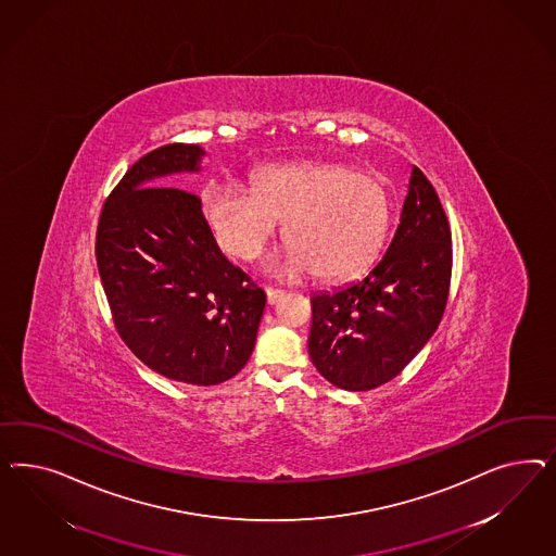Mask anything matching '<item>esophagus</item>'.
I'll list each match as a JSON object with an SVG mask.
<instances>
[{"instance_id":"esophagus-1","label":"esophagus","mask_w":556,"mask_h":556,"mask_svg":"<svg viewBox=\"0 0 556 556\" xmlns=\"http://www.w3.org/2000/svg\"><path fill=\"white\" fill-rule=\"evenodd\" d=\"M265 293H267V302H269L270 305L281 302V300H283V295H286V291H283V289H273V287H269Z\"/></svg>"}]
</instances>
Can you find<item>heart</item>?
<instances>
[{
	"instance_id": "obj_1",
	"label": "heart",
	"mask_w": 556,
	"mask_h": 556,
	"mask_svg": "<svg viewBox=\"0 0 556 556\" xmlns=\"http://www.w3.org/2000/svg\"><path fill=\"white\" fill-rule=\"evenodd\" d=\"M205 216L226 253L251 261L263 253L279 218L286 253L270 270L346 279L365 269L388 232L386 184L349 165L302 163L265 168L254 189L226 186L205 195Z\"/></svg>"
}]
</instances>
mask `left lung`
Returning <instances> with one entry per match:
<instances>
[{"instance_id": "obj_1", "label": "left lung", "mask_w": 556, "mask_h": 556, "mask_svg": "<svg viewBox=\"0 0 556 556\" xmlns=\"http://www.w3.org/2000/svg\"><path fill=\"white\" fill-rule=\"evenodd\" d=\"M453 270V238L437 191L412 168L402 218L369 275L312 295L309 358L346 391L397 377L442 320Z\"/></svg>"}]
</instances>
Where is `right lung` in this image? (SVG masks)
I'll return each instance as SVG.
<instances>
[{"mask_svg":"<svg viewBox=\"0 0 556 556\" xmlns=\"http://www.w3.org/2000/svg\"><path fill=\"white\" fill-rule=\"evenodd\" d=\"M203 154L165 144L138 159L103 203L96 256L126 346L167 379L218 386L251 358L267 295L222 254L200 198L163 186Z\"/></svg>","mask_w":556,"mask_h":556,"instance_id":"add662e5","label":"right lung"}]
</instances>
